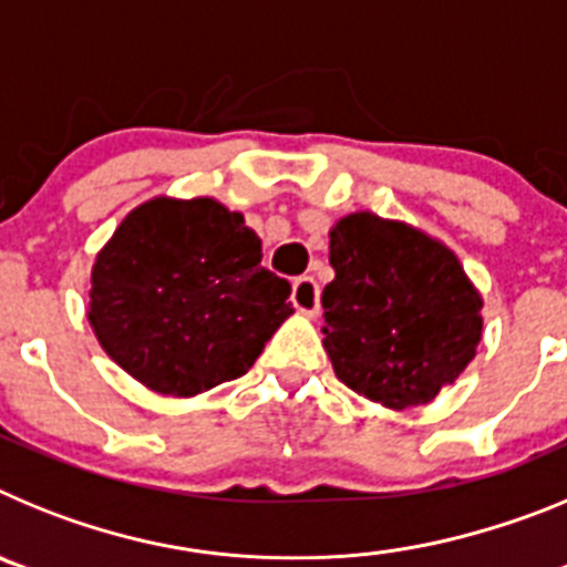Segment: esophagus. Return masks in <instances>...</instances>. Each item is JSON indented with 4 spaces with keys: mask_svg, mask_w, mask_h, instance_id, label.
Returning <instances> with one entry per match:
<instances>
[{
    "mask_svg": "<svg viewBox=\"0 0 567 567\" xmlns=\"http://www.w3.org/2000/svg\"><path fill=\"white\" fill-rule=\"evenodd\" d=\"M292 303L298 312L309 315V318H315V315L320 312V287L318 280L309 278V275H303V278H298L292 284Z\"/></svg>",
    "mask_w": 567,
    "mask_h": 567,
    "instance_id": "obj_1",
    "label": "esophagus"
}]
</instances>
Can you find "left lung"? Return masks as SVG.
Here are the masks:
<instances>
[{"instance_id": "8db88e82", "label": "left lung", "mask_w": 567, "mask_h": 567, "mask_svg": "<svg viewBox=\"0 0 567 567\" xmlns=\"http://www.w3.org/2000/svg\"><path fill=\"white\" fill-rule=\"evenodd\" d=\"M329 264L323 349L340 383L403 412L465 372L483 338V295L443 240L360 209L329 229Z\"/></svg>"}]
</instances>
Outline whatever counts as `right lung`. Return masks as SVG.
<instances>
[{"mask_svg":"<svg viewBox=\"0 0 567 567\" xmlns=\"http://www.w3.org/2000/svg\"><path fill=\"white\" fill-rule=\"evenodd\" d=\"M260 238L209 195H155L96 252L87 320L124 372L195 398L249 372L295 312L289 280L260 267Z\"/></svg>","mask_w":567,"mask_h":567,"instance_id":"right-lung-1","label":"right lung"}]
</instances>
